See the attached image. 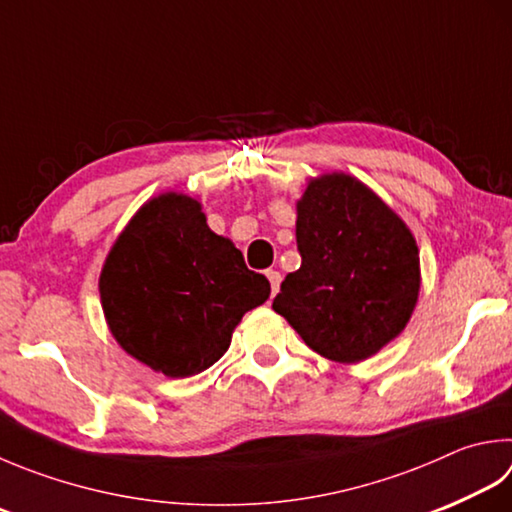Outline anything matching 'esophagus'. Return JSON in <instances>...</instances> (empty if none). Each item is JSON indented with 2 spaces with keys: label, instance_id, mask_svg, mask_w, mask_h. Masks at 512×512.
Here are the masks:
<instances>
[{
  "label": "esophagus",
  "instance_id": "obj_1",
  "mask_svg": "<svg viewBox=\"0 0 512 512\" xmlns=\"http://www.w3.org/2000/svg\"><path fill=\"white\" fill-rule=\"evenodd\" d=\"M267 278H269V283H272V296H276L278 289H281L283 276H281V272H276V269H267Z\"/></svg>",
  "mask_w": 512,
  "mask_h": 512
}]
</instances>
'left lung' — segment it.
Here are the masks:
<instances>
[{"mask_svg":"<svg viewBox=\"0 0 512 512\" xmlns=\"http://www.w3.org/2000/svg\"><path fill=\"white\" fill-rule=\"evenodd\" d=\"M296 247L301 267L285 276L272 307L314 352L356 363L406 327L419 296V249L359 180L332 173L307 185Z\"/></svg>","mask_w":512,"mask_h":512,"instance_id":"8db88e82","label":"left lung"}]
</instances>
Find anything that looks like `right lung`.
<instances>
[{"label": "right lung", "instance_id": "1", "mask_svg": "<svg viewBox=\"0 0 512 512\" xmlns=\"http://www.w3.org/2000/svg\"><path fill=\"white\" fill-rule=\"evenodd\" d=\"M272 287L231 240L207 227L200 202L165 194L147 202L115 240L100 276L106 321L151 370L194 376L227 352L245 312Z\"/></svg>", "mask_w": 512, "mask_h": 512}]
</instances>
